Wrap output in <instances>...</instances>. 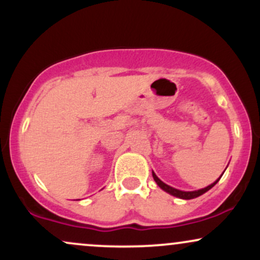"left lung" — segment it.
<instances>
[{"mask_svg": "<svg viewBox=\"0 0 260 260\" xmlns=\"http://www.w3.org/2000/svg\"><path fill=\"white\" fill-rule=\"evenodd\" d=\"M221 176H222V175H221ZM153 177H154V181L156 182V184L161 188V189H164V190H165V192L170 193V194H171V196L177 197V198H181V199H193V198H197V197H199V196L204 194L205 192H208L209 189H211V188H213L214 186H215V184L217 183V182H219L220 178H221V177H219L215 182H214V183H211L210 186H208V187H205V188H202V189H198V190H192V192H184V190L176 189V188H174V187H170L169 184L164 183V182L161 181L160 178L157 177V176L154 174V172H153Z\"/></svg>", "mask_w": 260, "mask_h": 260, "instance_id": "8db88e82", "label": "left lung"}]
</instances>
